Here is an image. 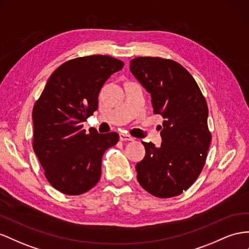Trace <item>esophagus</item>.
<instances>
[{"label":"esophagus","instance_id":"esophagus-1","mask_svg":"<svg viewBox=\"0 0 249 249\" xmlns=\"http://www.w3.org/2000/svg\"><path fill=\"white\" fill-rule=\"evenodd\" d=\"M119 139L122 141H133L134 140L133 137H131L130 135H126V134H124V133L119 134Z\"/></svg>","mask_w":249,"mask_h":249}]
</instances>
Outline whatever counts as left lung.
<instances>
[{
  "label": "left lung",
  "mask_w": 249,
  "mask_h": 249,
  "mask_svg": "<svg viewBox=\"0 0 249 249\" xmlns=\"http://www.w3.org/2000/svg\"><path fill=\"white\" fill-rule=\"evenodd\" d=\"M130 70L151 94L154 113L164 118L161 145L142 141L137 180L155 197L178 196L199 177L211 144L205 98L191 73L172 59L139 56Z\"/></svg>",
  "instance_id": "8db88e82"
}]
</instances>
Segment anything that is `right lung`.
<instances>
[{
  "label": "right lung",
  "instance_id": "1",
  "mask_svg": "<svg viewBox=\"0 0 249 249\" xmlns=\"http://www.w3.org/2000/svg\"><path fill=\"white\" fill-rule=\"evenodd\" d=\"M124 62L108 55L77 57L52 73L33 107V151L50 184L66 195L84 194L102 175V159L119 139L115 132L89 133L83 123L97 110L100 89Z\"/></svg>",
  "mask_w": 249,
  "mask_h": 249
}]
</instances>
